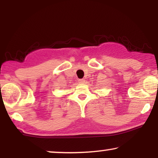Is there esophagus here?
I'll list each match as a JSON object with an SVG mask.
<instances>
[{
	"mask_svg": "<svg viewBox=\"0 0 158 158\" xmlns=\"http://www.w3.org/2000/svg\"><path fill=\"white\" fill-rule=\"evenodd\" d=\"M78 82H79V83H85V80H84V79H79Z\"/></svg>",
	"mask_w": 158,
	"mask_h": 158,
	"instance_id": "34e87169",
	"label": "esophagus"
}]
</instances>
